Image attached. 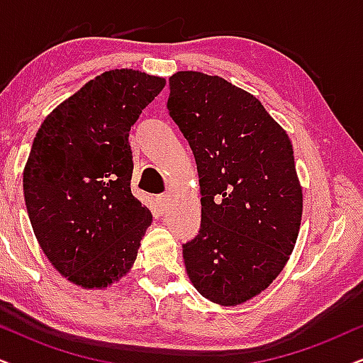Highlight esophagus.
<instances>
[{
    "label": "esophagus",
    "instance_id": "34e87169",
    "mask_svg": "<svg viewBox=\"0 0 363 363\" xmlns=\"http://www.w3.org/2000/svg\"><path fill=\"white\" fill-rule=\"evenodd\" d=\"M157 206L160 211L167 209L169 208V196L167 194H159L157 196Z\"/></svg>",
    "mask_w": 363,
    "mask_h": 363
}]
</instances>
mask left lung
Here are the masks:
<instances>
[{"label":"left lung","instance_id":"1","mask_svg":"<svg viewBox=\"0 0 363 363\" xmlns=\"http://www.w3.org/2000/svg\"><path fill=\"white\" fill-rule=\"evenodd\" d=\"M167 110L194 154L201 228L182 245L187 274L204 298L245 303L290 258L303 196L288 134L251 94L221 77L177 72Z\"/></svg>","mask_w":363,"mask_h":363}]
</instances>
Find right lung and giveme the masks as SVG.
<instances>
[{
	"label": "right lung",
	"mask_w": 363,
	"mask_h": 363,
	"mask_svg": "<svg viewBox=\"0 0 363 363\" xmlns=\"http://www.w3.org/2000/svg\"><path fill=\"white\" fill-rule=\"evenodd\" d=\"M166 80L110 70L60 104L36 132L23 192L41 250L63 277L102 288L123 277L152 214L130 191V127Z\"/></svg>",
	"instance_id": "obj_1"
}]
</instances>
